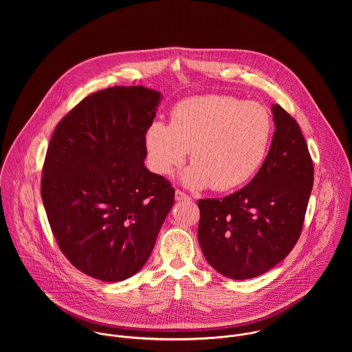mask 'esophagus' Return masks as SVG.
Masks as SVG:
<instances>
[{
  "mask_svg": "<svg viewBox=\"0 0 352 352\" xmlns=\"http://www.w3.org/2000/svg\"><path fill=\"white\" fill-rule=\"evenodd\" d=\"M175 199H176V201H190L191 198H190L187 194H184L183 191L177 190L176 194H175Z\"/></svg>",
  "mask_w": 352,
  "mask_h": 352,
  "instance_id": "esophagus-1",
  "label": "esophagus"
}]
</instances>
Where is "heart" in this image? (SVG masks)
Masks as SVG:
<instances>
[{"instance_id": "heart-1", "label": "heart", "mask_w": 352, "mask_h": 352, "mask_svg": "<svg viewBox=\"0 0 352 352\" xmlns=\"http://www.w3.org/2000/svg\"><path fill=\"white\" fill-rule=\"evenodd\" d=\"M272 135L274 122L264 105L208 95L176 104L170 124L153 120L144 142L154 173L173 175L190 151L192 165L182 175L184 186L232 191L247 184L260 170Z\"/></svg>"}]
</instances>
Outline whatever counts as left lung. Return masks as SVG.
<instances>
[{
  "mask_svg": "<svg viewBox=\"0 0 352 352\" xmlns=\"http://www.w3.org/2000/svg\"><path fill=\"white\" fill-rule=\"evenodd\" d=\"M275 133L251 182L222 199H201L198 240L208 264L226 278H256L294 248L313 188V162L301 129L272 104Z\"/></svg>",
  "mask_w": 352,
  "mask_h": 352,
  "instance_id": "8db88e82",
  "label": "left lung"
}]
</instances>
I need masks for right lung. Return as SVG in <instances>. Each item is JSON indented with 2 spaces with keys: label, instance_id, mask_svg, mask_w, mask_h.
I'll return each mask as SVG.
<instances>
[{
  "label": "right lung",
  "instance_id": "1",
  "mask_svg": "<svg viewBox=\"0 0 352 352\" xmlns=\"http://www.w3.org/2000/svg\"><path fill=\"white\" fill-rule=\"evenodd\" d=\"M162 99L141 85L85 98L55 127L42 201L69 261L104 282L124 280L148 261L175 201L170 183L145 166V131Z\"/></svg>",
  "mask_w": 352,
  "mask_h": 352
}]
</instances>
